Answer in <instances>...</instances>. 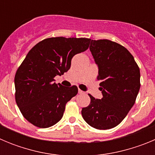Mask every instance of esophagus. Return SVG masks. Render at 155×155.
Wrapping results in <instances>:
<instances>
[{"instance_id":"1","label":"esophagus","mask_w":155,"mask_h":155,"mask_svg":"<svg viewBox=\"0 0 155 155\" xmlns=\"http://www.w3.org/2000/svg\"><path fill=\"white\" fill-rule=\"evenodd\" d=\"M78 93H79V94H84V91L79 89V90H78Z\"/></svg>"}]
</instances>
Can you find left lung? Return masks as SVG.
<instances>
[{
  "instance_id": "left-lung-1",
  "label": "left lung",
  "mask_w": 155,
  "mask_h": 155,
  "mask_svg": "<svg viewBox=\"0 0 155 155\" xmlns=\"http://www.w3.org/2000/svg\"><path fill=\"white\" fill-rule=\"evenodd\" d=\"M90 51L98 68L101 99L88 94L91 102L82 108V117L98 130L113 128L121 123L135 103L140 74L131 53L124 46L108 40H91Z\"/></svg>"
}]
</instances>
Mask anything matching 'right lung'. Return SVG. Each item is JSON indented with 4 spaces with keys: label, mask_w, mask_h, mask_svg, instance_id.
Returning <instances> with one entry per match:
<instances>
[{
    "label": "right lung",
    "mask_w": 155,
    "mask_h": 155,
    "mask_svg": "<svg viewBox=\"0 0 155 155\" xmlns=\"http://www.w3.org/2000/svg\"><path fill=\"white\" fill-rule=\"evenodd\" d=\"M90 39L53 37L31 48L15 77L16 103L29 123L40 128L62 119L65 105L78 94L77 86L56 84L54 78L71 68V59L88 49Z\"/></svg>",
    "instance_id": "add662e5"
}]
</instances>
